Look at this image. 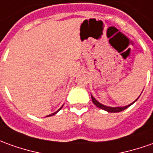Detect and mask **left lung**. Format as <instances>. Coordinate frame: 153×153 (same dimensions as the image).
Listing matches in <instances>:
<instances>
[{"instance_id": "left-lung-1", "label": "left lung", "mask_w": 153, "mask_h": 153, "mask_svg": "<svg viewBox=\"0 0 153 153\" xmlns=\"http://www.w3.org/2000/svg\"><path fill=\"white\" fill-rule=\"evenodd\" d=\"M139 98V97H138ZM138 98L134 101V102H132L131 104H130V105H126V106H123V107H110V106H106V105H102V104H100V103L99 102V101H97L91 95V99H92V101H93V103H94V105H96L97 107H99V108H100V109H102V110H104V111H106L108 112H111V113H114V112H120V111H124V110H126V108H128L129 106H131L133 103H135L137 100H138Z\"/></svg>"}]
</instances>
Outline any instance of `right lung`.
<instances>
[{
    "label": "right lung",
    "instance_id": "1",
    "mask_svg": "<svg viewBox=\"0 0 153 153\" xmlns=\"http://www.w3.org/2000/svg\"><path fill=\"white\" fill-rule=\"evenodd\" d=\"M63 105H62V107H63ZM62 107H60V108H59V110H58V111H57L56 112H54V113H53V114H51V115H48V116H47L46 117H48V116H53V115H55V114H56V113H58V112L59 111H60V110H61V109H62Z\"/></svg>",
    "mask_w": 153,
    "mask_h": 153
}]
</instances>
